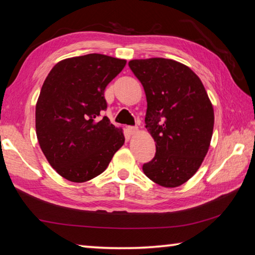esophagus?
Returning <instances> with one entry per match:
<instances>
[{"label": "esophagus", "instance_id": "1", "mask_svg": "<svg viewBox=\"0 0 255 255\" xmlns=\"http://www.w3.org/2000/svg\"><path fill=\"white\" fill-rule=\"evenodd\" d=\"M128 131L130 135H133V133H136L138 131V127L137 126H129L128 128Z\"/></svg>", "mask_w": 255, "mask_h": 255}]
</instances>
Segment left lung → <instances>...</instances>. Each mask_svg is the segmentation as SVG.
<instances>
[{
	"instance_id": "8db88e82",
	"label": "left lung",
	"mask_w": 255,
	"mask_h": 255,
	"mask_svg": "<svg viewBox=\"0 0 255 255\" xmlns=\"http://www.w3.org/2000/svg\"><path fill=\"white\" fill-rule=\"evenodd\" d=\"M128 65L144 86L145 127L156 143L144 173L162 187H179L196 173L208 152L213 106L199 77L183 64L149 58L133 59Z\"/></svg>"
}]
</instances>
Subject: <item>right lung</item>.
<instances>
[{
  "label": "right lung",
  "instance_id": "add662e5",
  "mask_svg": "<svg viewBox=\"0 0 255 255\" xmlns=\"http://www.w3.org/2000/svg\"><path fill=\"white\" fill-rule=\"evenodd\" d=\"M126 60L101 54L64 59L42 84L36 106V132L53 169L72 182L105 171L125 143L108 117L105 90Z\"/></svg>",
  "mask_w": 255,
  "mask_h": 255
}]
</instances>
